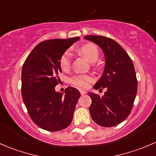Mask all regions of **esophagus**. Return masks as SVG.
I'll return each mask as SVG.
<instances>
[{"label": "esophagus", "instance_id": "1", "mask_svg": "<svg viewBox=\"0 0 156 156\" xmlns=\"http://www.w3.org/2000/svg\"><path fill=\"white\" fill-rule=\"evenodd\" d=\"M80 94H81V95H84L86 94V91L84 90H80Z\"/></svg>", "mask_w": 156, "mask_h": 156}]
</instances>
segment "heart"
Wrapping results in <instances>:
<instances>
[{
    "mask_svg": "<svg viewBox=\"0 0 156 156\" xmlns=\"http://www.w3.org/2000/svg\"><path fill=\"white\" fill-rule=\"evenodd\" d=\"M79 53L90 61V62H95L99 58V50L94 44H87L81 47L78 50ZM72 62V53L67 50L61 56L59 59V66L62 70H68L71 66ZM93 81V78L90 75H76L71 78L70 82L73 85L79 87H87Z\"/></svg>",
    "mask_w": 156,
    "mask_h": 156,
    "instance_id": "b5f03b06",
    "label": "heart"
}]
</instances>
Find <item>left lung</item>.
Returning a JSON list of instances; mask_svg holds the SVG:
<instances>
[{"instance_id":"1","label":"left lung","mask_w":156,"mask_h":156,"mask_svg":"<svg viewBox=\"0 0 156 156\" xmlns=\"http://www.w3.org/2000/svg\"><path fill=\"white\" fill-rule=\"evenodd\" d=\"M84 38L98 45L106 59L103 75L94 88L106 87L107 90L103 97L88 93L92 100L90 114L94 122L100 126H115L129 115L137 92L133 62L123 48L113 39L100 35H87Z\"/></svg>"}]
</instances>
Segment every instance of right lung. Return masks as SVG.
<instances>
[{
  "label": "right lung",
  "instance_id": "right-lung-1",
  "mask_svg": "<svg viewBox=\"0 0 156 156\" xmlns=\"http://www.w3.org/2000/svg\"><path fill=\"white\" fill-rule=\"evenodd\" d=\"M80 37L52 39L37 45L26 58L22 69V97L31 120L41 128L58 131L72 122L77 102L81 97L72 87L65 94L56 92L55 87L62 72L59 59Z\"/></svg>",
  "mask_w": 156,
  "mask_h": 156
}]
</instances>
